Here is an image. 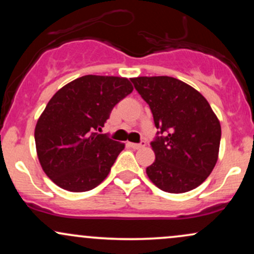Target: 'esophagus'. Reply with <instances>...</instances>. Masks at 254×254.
Wrapping results in <instances>:
<instances>
[{
	"mask_svg": "<svg viewBox=\"0 0 254 254\" xmlns=\"http://www.w3.org/2000/svg\"><path fill=\"white\" fill-rule=\"evenodd\" d=\"M129 145L131 148H133V149H139V148H143L145 145V142L142 141L141 143H129Z\"/></svg>",
	"mask_w": 254,
	"mask_h": 254,
	"instance_id": "obj_1",
	"label": "esophagus"
}]
</instances>
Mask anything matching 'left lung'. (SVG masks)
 Masks as SVG:
<instances>
[{"label": "left lung", "instance_id": "8db88e82", "mask_svg": "<svg viewBox=\"0 0 254 254\" xmlns=\"http://www.w3.org/2000/svg\"><path fill=\"white\" fill-rule=\"evenodd\" d=\"M149 105L156 137L155 161L147 176L160 190L184 193L206 179L217 162L220 122L206 99L188 83L171 76L131 78Z\"/></svg>", "mask_w": 254, "mask_h": 254}]
</instances>
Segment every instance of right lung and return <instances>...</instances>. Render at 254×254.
Segmentation results:
<instances>
[{
  "label": "right lung",
  "mask_w": 254,
  "mask_h": 254,
  "mask_svg": "<svg viewBox=\"0 0 254 254\" xmlns=\"http://www.w3.org/2000/svg\"><path fill=\"white\" fill-rule=\"evenodd\" d=\"M132 89L125 77L86 75L50 99L37 122L34 139L43 171L56 185L84 192L109 176L125 144L98 131Z\"/></svg>",
  "instance_id": "obj_1"
}]
</instances>
